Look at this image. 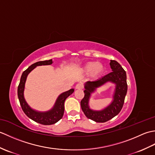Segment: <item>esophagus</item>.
Masks as SVG:
<instances>
[{
    "label": "esophagus",
    "mask_w": 155,
    "mask_h": 155,
    "mask_svg": "<svg viewBox=\"0 0 155 155\" xmlns=\"http://www.w3.org/2000/svg\"><path fill=\"white\" fill-rule=\"evenodd\" d=\"M75 88L76 89H81V88H83V84L81 83H78L77 85H76Z\"/></svg>",
    "instance_id": "esophagus-1"
}]
</instances>
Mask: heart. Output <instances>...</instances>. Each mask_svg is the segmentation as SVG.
Wrapping results in <instances>:
<instances>
[{"instance_id":"obj_1","label":"heart","mask_w":155,"mask_h":155,"mask_svg":"<svg viewBox=\"0 0 155 155\" xmlns=\"http://www.w3.org/2000/svg\"><path fill=\"white\" fill-rule=\"evenodd\" d=\"M81 71L83 73H90L91 77L94 79L98 78L104 74L105 68L104 65L101 62H97L94 61L88 62L84 64L81 68Z\"/></svg>"}]
</instances>
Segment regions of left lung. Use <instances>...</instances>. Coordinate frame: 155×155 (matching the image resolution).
Wrapping results in <instances>:
<instances>
[{
	"label": "left lung",
	"mask_w": 155,
	"mask_h": 155,
	"mask_svg": "<svg viewBox=\"0 0 155 155\" xmlns=\"http://www.w3.org/2000/svg\"><path fill=\"white\" fill-rule=\"evenodd\" d=\"M110 65L113 72L97 81H88L84 84V97L81 101V108L85 116L97 123H104L117 116L123 107L125 96L127 93L126 72L116 61L110 60ZM108 81L115 84L113 101L103 110H92L88 106L91 94L97 87Z\"/></svg>",
	"instance_id": "8db88e82"
}]
</instances>
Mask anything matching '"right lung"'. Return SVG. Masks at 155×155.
I'll list each match as a JSON object with an SVG mask.
<instances>
[{"instance_id": "obj_1", "label": "right lung", "mask_w": 155, "mask_h": 155, "mask_svg": "<svg viewBox=\"0 0 155 155\" xmlns=\"http://www.w3.org/2000/svg\"><path fill=\"white\" fill-rule=\"evenodd\" d=\"M52 60L39 61L31 65L27 70H25L22 72L21 81L18 87V100L21 104V106L22 110L27 116L30 118L31 119L37 122L38 123L44 125H50L54 124L61 120L62 117H63L64 111V101L68 97L70 96L71 94L73 93L74 89L71 88L68 91L62 93L58 97L57 101L55 102L54 107L51 110L46 112H39L35 110H33L30 107V106L26 102L24 97V90L25 82L27 80L28 74L37 67V66L42 65H50L52 63Z\"/></svg>"}]
</instances>
